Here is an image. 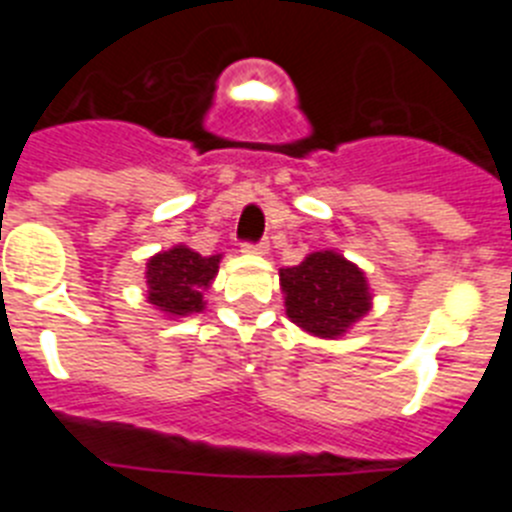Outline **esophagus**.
<instances>
[{
  "mask_svg": "<svg viewBox=\"0 0 512 512\" xmlns=\"http://www.w3.org/2000/svg\"><path fill=\"white\" fill-rule=\"evenodd\" d=\"M243 251L246 253H259V256H264V253H269V243L266 241H259V243H243Z\"/></svg>",
  "mask_w": 512,
  "mask_h": 512,
  "instance_id": "34e87169",
  "label": "esophagus"
}]
</instances>
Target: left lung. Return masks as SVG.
<instances>
[{"label": "left lung", "instance_id": "left-lung-1", "mask_svg": "<svg viewBox=\"0 0 512 512\" xmlns=\"http://www.w3.org/2000/svg\"><path fill=\"white\" fill-rule=\"evenodd\" d=\"M289 320L320 338L343 336L372 310L364 271L336 251H315L300 266L279 269Z\"/></svg>", "mask_w": 512, "mask_h": 512}]
</instances>
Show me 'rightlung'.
<instances>
[{
  "label": "right lung",
  "mask_w": 512,
  "mask_h": 512,
  "mask_svg": "<svg viewBox=\"0 0 512 512\" xmlns=\"http://www.w3.org/2000/svg\"><path fill=\"white\" fill-rule=\"evenodd\" d=\"M220 253L200 256L187 246H174L151 256L146 264L148 302L164 315L184 318L205 310L202 292L212 284L220 269Z\"/></svg>",
  "instance_id": "right-lung-1"
}]
</instances>
